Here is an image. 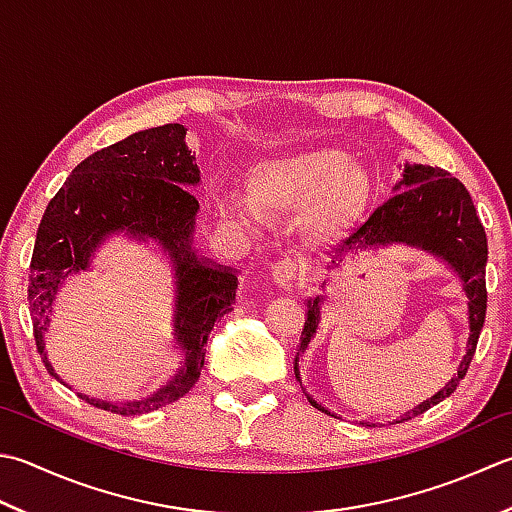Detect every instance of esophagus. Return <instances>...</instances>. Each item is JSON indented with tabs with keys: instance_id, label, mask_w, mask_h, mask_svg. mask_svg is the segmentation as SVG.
<instances>
[{
	"instance_id": "esophagus-1",
	"label": "esophagus",
	"mask_w": 512,
	"mask_h": 512,
	"mask_svg": "<svg viewBox=\"0 0 512 512\" xmlns=\"http://www.w3.org/2000/svg\"><path fill=\"white\" fill-rule=\"evenodd\" d=\"M306 275V268L297 259H282L273 266V279L279 286H293L295 282H302Z\"/></svg>"
}]
</instances>
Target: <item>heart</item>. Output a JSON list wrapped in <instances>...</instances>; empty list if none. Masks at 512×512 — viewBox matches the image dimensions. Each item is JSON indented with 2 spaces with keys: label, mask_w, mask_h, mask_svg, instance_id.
Returning a JSON list of instances; mask_svg holds the SVG:
<instances>
[{
  "label": "heart",
  "mask_w": 512,
  "mask_h": 512,
  "mask_svg": "<svg viewBox=\"0 0 512 512\" xmlns=\"http://www.w3.org/2000/svg\"><path fill=\"white\" fill-rule=\"evenodd\" d=\"M246 199L219 197L228 224L253 228L262 217L302 210V226L315 237H335L362 217L370 197L366 170L337 148H308L264 159L248 170Z\"/></svg>",
  "instance_id": "b5f03b06"
}]
</instances>
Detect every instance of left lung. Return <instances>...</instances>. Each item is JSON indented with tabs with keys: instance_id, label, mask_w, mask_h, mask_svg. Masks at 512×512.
Instances as JSON below:
<instances>
[{
	"instance_id": "1",
	"label": "left lung",
	"mask_w": 512,
	"mask_h": 512,
	"mask_svg": "<svg viewBox=\"0 0 512 512\" xmlns=\"http://www.w3.org/2000/svg\"><path fill=\"white\" fill-rule=\"evenodd\" d=\"M397 195L379 206L366 222L359 226L353 235L344 239L335 248L333 259L328 268H337L348 255H359L368 248H384L393 244H406L413 248H422L426 253L435 255L448 264V268L462 279L464 293L468 297V326L470 335L466 342V355L459 364L457 373L450 382L437 390L413 410H408L395 424L406 422L417 415L426 413L428 408L444 402L446 397L455 393L459 382L466 377V370L473 362L479 333L486 319V262H488V242L486 230L479 222L473 199H470L466 186L457 177H450L444 168L406 164L402 182L395 186ZM324 288V286H322ZM324 297L317 295L308 299V315L302 333V344L295 355V377L299 379V355L308 348L319 326V306ZM302 384V379H299ZM304 388V386H302ZM308 402L317 410L330 415L322 404H317L308 395ZM335 417V415H333ZM370 426V424H366Z\"/></svg>"
}]
</instances>
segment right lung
Wrapping results in <instances>:
<instances>
[{
	"instance_id": "add662e5",
	"label": "right lung",
	"mask_w": 512,
	"mask_h": 512,
	"mask_svg": "<svg viewBox=\"0 0 512 512\" xmlns=\"http://www.w3.org/2000/svg\"><path fill=\"white\" fill-rule=\"evenodd\" d=\"M197 184L199 168L186 146V128L166 124L139 130L86 157L46 206L30 259L28 308L37 350L57 382L62 379L48 362L44 344L57 290L66 277L90 268L108 235L153 239L175 268L173 328L184 366L166 386L135 402L113 404L77 393L90 406L126 417L153 413L184 397L202 375L210 330L233 310L237 275L230 266L197 255L193 246L199 202L186 188Z\"/></svg>"
}]
</instances>
